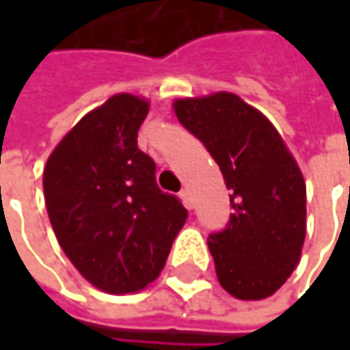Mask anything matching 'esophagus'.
<instances>
[{
    "instance_id": "1",
    "label": "esophagus",
    "mask_w": 350,
    "mask_h": 350,
    "mask_svg": "<svg viewBox=\"0 0 350 350\" xmlns=\"http://www.w3.org/2000/svg\"><path fill=\"white\" fill-rule=\"evenodd\" d=\"M180 198H182V202H184L186 208H192V200H190V190L188 188H182L180 190Z\"/></svg>"
}]
</instances>
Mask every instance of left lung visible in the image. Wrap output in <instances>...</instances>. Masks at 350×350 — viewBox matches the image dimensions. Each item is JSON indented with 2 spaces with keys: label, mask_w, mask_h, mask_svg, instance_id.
I'll use <instances>...</instances> for the list:
<instances>
[{
  "label": "left lung",
  "mask_w": 350,
  "mask_h": 350,
  "mask_svg": "<svg viewBox=\"0 0 350 350\" xmlns=\"http://www.w3.org/2000/svg\"><path fill=\"white\" fill-rule=\"evenodd\" d=\"M172 107L231 190V221L208 237L219 284L239 300L269 298L298 267L306 239V182L296 158L273 123L235 93Z\"/></svg>",
  "instance_id": "left-lung-1"
}]
</instances>
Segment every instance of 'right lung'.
<instances>
[{
  "mask_svg": "<svg viewBox=\"0 0 350 350\" xmlns=\"http://www.w3.org/2000/svg\"><path fill=\"white\" fill-rule=\"evenodd\" d=\"M148 111L146 97L113 95L58 142L44 166L54 235L79 273L107 294L150 286L188 217L156 186V164L137 148Z\"/></svg>",
  "mask_w": 350,
  "mask_h": 350,
  "instance_id": "obj_1",
  "label": "right lung"
}]
</instances>
